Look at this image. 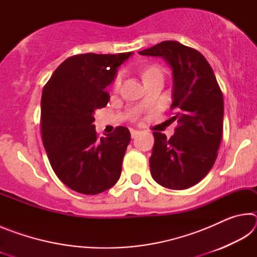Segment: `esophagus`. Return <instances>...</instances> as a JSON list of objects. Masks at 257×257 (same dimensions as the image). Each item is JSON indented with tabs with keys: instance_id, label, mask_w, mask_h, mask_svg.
I'll use <instances>...</instances> for the list:
<instances>
[{
	"instance_id": "34e87169",
	"label": "esophagus",
	"mask_w": 257,
	"mask_h": 257,
	"mask_svg": "<svg viewBox=\"0 0 257 257\" xmlns=\"http://www.w3.org/2000/svg\"><path fill=\"white\" fill-rule=\"evenodd\" d=\"M130 134H132V137L135 138V137H137V135L139 134V132L136 129H130Z\"/></svg>"
}]
</instances>
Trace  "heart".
<instances>
[{
  "label": "heart",
  "mask_w": 257,
  "mask_h": 257,
  "mask_svg": "<svg viewBox=\"0 0 257 257\" xmlns=\"http://www.w3.org/2000/svg\"><path fill=\"white\" fill-rule=\"evenodd\" d=\"M153 73H159V71L156 70V69H150V70H147V71L145 72L144 77H147V76H150V75H153ZM120 84H121V75H118V76L115 77L114 84H113V86H114V88L116 89V88H118V87L120 86Z\"/></svg>",
  "instance_id": "b5f03b06"
}]
</instances>
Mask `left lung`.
Returning <instances> with one entry per match:
<instances>
[{
	"label": "left lung",
	"instance_id": "obj_1",
	"mask_svg": "<svg viewBox=\"0 0 257 257\" xmlns=\"http://www.w3.org/2000/svg\"><path fill=\"white\" fill-rule=\"evenodd\" d=\"M162 58L172 70V116L178 127L170 138L153 133L151 175L169 189L198 184L214 164L223 130V96L206 59L176 41L138 52Z\"/></svg>",
	"mask_w": 257,
	"mask_h": 257
}]
</instances>
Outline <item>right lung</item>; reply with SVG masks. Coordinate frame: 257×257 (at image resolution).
I'll list each match as a JSON object with an SVG mask.
<instances>
[{
  "label": "right lung",
  "mask_w": 257,
  "mask_h": 257,
  "mask_svg": "<svg viewBox=\"0 0 257 257\" xmlns=\"http://www.w3.org/2000/svg\"><path fill=\"white\" fill-rule=\"evenodd\" d=\"M133 52L70 56L56 68L41 99L43 144L51 167L69 188L97 195L114 186L130 143L128 128L98 138L94 113L106 106V87Z\"/></svg>",
  "instance_id": "1"
}]
</instances>
